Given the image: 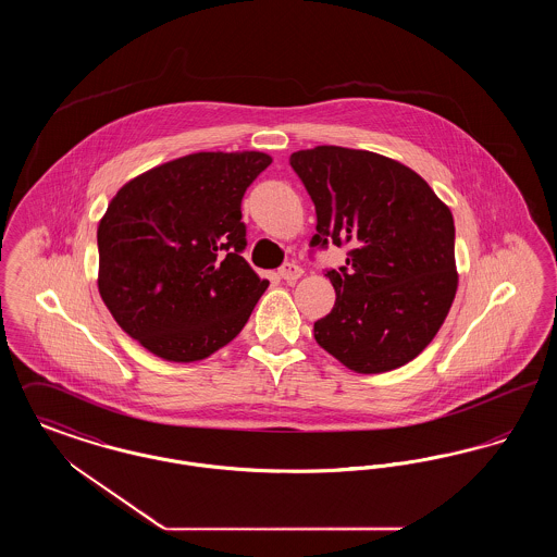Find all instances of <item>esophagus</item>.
Returning <instances> with one entry per match:
<instances>
[{
    "label": "esophagus",
    "instance_id": "obj_1",
    "mask_svg": "<svg viewBox=\"0 0 557 557\" xmlns=\"http://www.w3.org/2000/svg\"><path fill=\"white\" fill-rule=\"evenodd\" d=\"M302 275V269L296 265V263H286V265L280 267V277L286 280V282H296L298 277Z\"/></svg>",
    "mask_w": 557,
    "mask_h": 557
}]
</instances>
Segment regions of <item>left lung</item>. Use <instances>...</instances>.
Listing matches in <instances>:
<instances>
[{
    "label": "left lung",
    "instance_id": "8db88e82",
    "mask_svg": "<svg viewBox=\"0 0 557 557\" xmlns=\"http://www.w3.org/2000/svg\"><path fill=\"white\" fill-rule=\"evenodd\" d=\"M290 166L318 212L311 248H348L346 265L325 271L336 302L315 321L318 345L357 373L409 363L457 290L449 207L416 171L368 150L318 146Z\"/></svg>",
    "mask_w": 557,
    "mask_h": 557
}]
</instances>
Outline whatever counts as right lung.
Wrapping results in <instances>:
<instances>
[{"instance_id":"add662e5","label":"right lung","mask_w":557,"mask_h":557,"mask_svg":"<svg viewBox=\"0 0 557 557\" xmlns=\"http://www.w3.org/2000/svg\"><path fill=\"white\" fill-rule=\"evenodd\" d=\"M263 152H198L121 187L98 225L100 296L160 359L189 363L232 343L269 282L242 257V198Z\"/></svg>"}]
</instances>
